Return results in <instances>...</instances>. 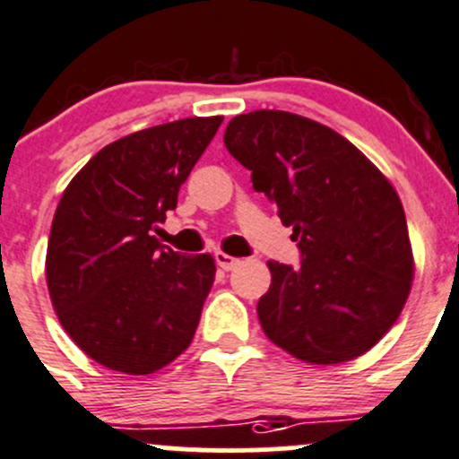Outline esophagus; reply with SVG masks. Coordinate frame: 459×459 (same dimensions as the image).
Masks as SVG:
<instances>
[{
  "mask_svg": "<svg viewBox=\"0 0 459 459\" xmlns=\"http://www.w3.org/2000/svg\"><path fill=\"white\" fill-rule=\"evenodd\" d=\"M215 262H217V266L221 268V271H233V268L239 264V259L229 255V253H224V251H217L215 253Z\"/></svg>",
  "mask_w": 459,
  "mask_h": 459,
  "instance_id": "esophagus-1",
  "label": "esophagus"
}]
</instances>
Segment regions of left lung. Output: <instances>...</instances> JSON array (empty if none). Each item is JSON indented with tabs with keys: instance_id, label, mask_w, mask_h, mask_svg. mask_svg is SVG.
Returning <instances> with one entry per match:
<instances>
[{
	"instance_id": "8db88e82",
	"label": "left lung",
	"mask_w": 459,
	"mask_h": 459,
	"mask_svg": "<svg viewBox=\"0 0 459 459\" xmlns=\"http://www.w3.org/2000/svg\"><path fill=\"white\" fill-rule=\"evenodd\" d=\"M224 143L253 188L280 211L302 266L268 262L257 304L273 344L308 364H342L373 349L413 284L404 208L382 170L324 124L253 110L229 122Z\"/></svg>"
}]
</instances>
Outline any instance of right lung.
<instances>
[{
	"instance_id": "right-lung-1",
	"label": "right lung",
	"mask_w": 459,
	"mask_h": 459,
	"mask_svg": "<svg viewBox=\"0 0 459 459\" xmlns=\"http://www.w3.org/2000/svg\"><path fill=\"white\" fill-rule=\"evenodd\" d=\"M224 117H186L108 143L64 191L50 226L46 284L59 324L110 371L148 375L188 349L215 259L161 247L152 229Z\"/></svg>"
}]
</instances>
